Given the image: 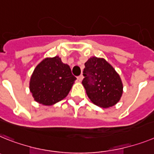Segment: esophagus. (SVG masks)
<instances>
[{"label": "esophagus", "instance_id": "34e87169", "mask_svg": "<svg viewBox=\"0 0 154 154\" xmlns=\"http://www.w3.org/2000/svg\"><path fill=\"white\" fill-rule=\"evenodd\" d=\"M77 79H78L79 82H82V79H83V75H79V77H78V78H77Z\"/></svg>", "mask_w": 154, "mask_h": 154}]
</instances>
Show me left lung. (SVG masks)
Here are the masks:
<instances>
[{
	"label": "left lung",
	"mask_w": 154,
	"mask_h": 154,
	"mask_svg": "<svg viewBox=\"0 0 154 154\" xmlns=\"http://www.w3.org/2000/svg\"><path fill=\"white\" fill-rule=\"evenodd\" d=\"M82 86L92 103L108 108L115 106L123 93L120 75L104 58L91 57L85 63Z\"/></svg>",
	"instance_id": "obj_1"
}]
</instances>
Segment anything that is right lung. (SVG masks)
<instances>
[{
	"label": "right lung",
	"mask_w": 154,
	"mask_h": 154,
	"mask_svg": "<svg viewBox=\"0 0 154 154\" xmlns=\"http://www.w3.org/2000/svg\"><path fill=\"white\" fill-rule=\"evenodd\" d=\"M75 79L69 65L58 56L46 57L32 72L29 90L37 103L51 106L68 96Z\"/></svg>",
	"instance_id": "right-lung-1"
}]
</instances>
